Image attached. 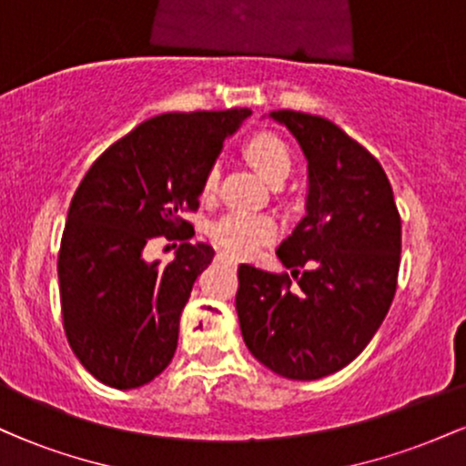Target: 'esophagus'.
Segmentation results:
<instances>
[{"label": "esophagus", "mask_w": 466, "mask_h": 466, "mask_svg": "<svg viewBox=\"0 0 466 466\" xmlns=\"http://www.w3.org/2000/svg\"><path fill=\"white\" fill-rule=\"evenodd\" d=\"M218 260H223V263H228V265H232V267L238 265V260L232 258V256H228V254H218Z\"/></svg>", "instance_id": "1"}]
</instances>
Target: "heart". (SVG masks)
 Segmentation results:
<instances>
[{
	"mask_svg": "<svg viewBox=\"0 0 466 466\" xmlns=\"http://www.w3.org/2000/svg\"><path fill=\"white\" fill-rule=\"evenodd\" d=\"M248 162L263 177L274 184L285 179L291 170V151L280 136L271 131H258L248 137L243 147ZM218 184V164L206 170L201 181V195H215ZM280 226L271 215H249V212H228L210 226V237L221 249L234 256H254L256 251L278 237Z\"/></svg>",
	"mask_w": 466,
	"mask_h": 466,
	"instance_id": "b5f03b06",
	"label": "heart"
}]
</instances>
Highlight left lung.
I'll use <instances>...</instances> for the list:
<instances>
[{"label":"left lung","mask_w":466,"mask_h":466,"mask_svg":"<svg viewBox=\"0 0 466 466\" xmlns=\"http://www.w3.org/2000/svg\"><path fill=\"white\" fill-rule=\"evenodd\" d=\"M309 162L307 217L276 249L289 274L238 267L237 313L245 346L296 381L341 370L388 315L400 263V215L386 170L319 116L271 111Z\"/></svg>","instance_id":"obj_1"}]
</instances>
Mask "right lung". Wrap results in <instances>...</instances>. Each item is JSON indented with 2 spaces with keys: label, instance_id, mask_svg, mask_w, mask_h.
I'll list each match as a JSON object with an SVG mask.
<instances>
[{
  "label": "right lung",
  "instance_id": "obj_1",
  "mask_svg": "<svg viewBox=\"0 0 466 466\" xmlns=\"http://www.w3.org/2000/svg\"><path fill=\"white\" fill-rule=\"evenodd\" d=\"M249 109L162 114L111 144L69 203L61 251L63 326L78 361L105 386L140 388L177 350L179 318L215 258L195 234L201 181ZM155 236L181 239L168 266L147 264Z\"/></svg>",
  "mask_w": 466,
  "mask_h": 466
}]
</instances>
